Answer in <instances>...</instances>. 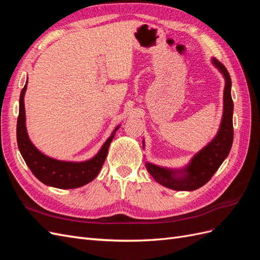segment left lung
Segmentation results:
<instances>
[{"mask_svg": "<svg viewBox=\"0 0 260 260\" xmlns=\"http://www.w3.org/2000/svg\"><path fill=\"white\" fill-rule=\"evenodd\" d=\"M212 62L223 74L225 79L223 116L217 137L205 148H203L200 153L194 156L190 165L183 169V171H180L182 172L183 176H177L176 172L178 171L164 169L149 162H146L145 165L148 174L157 182L164 186L172 188V190L193 191L206 184L230 153L233 142V101L231 96V78L222 62H220L216 58H212Z\"/></svg>", "mask_w": 260, "mask_h": 260, "instance_id": "8db88e82", "label": "left lung"}]
</instances>
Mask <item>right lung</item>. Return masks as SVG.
I'll use <instances>...</instances> for the list:
<instances>
[{
	"mask_svg": "<svg viewBox=\"0 0 260 260\" xmlns=\"http://www.w3.org/2000/svg\"><path fill=\"white\" fill-rule=\"evenodd\" d=\"M27 84L23 86L19 98V115L17 118V143L22 158L25 159L31 172L42 183L57 188H76L82 186L95 178L103 166L108 153V147L114 138L112 137L104 143L99 154L92 159L82 162L60 161L43 155L30 142L26 130L25 106L23 95Z\"/></svg>",
	"mask_w": 260,
	"mask_h": 260,
	"instance_id": "1",
	"label": "right lung"
}]
</instances>
